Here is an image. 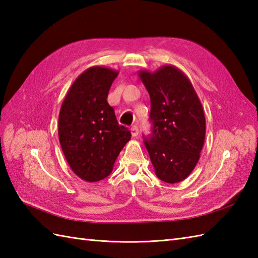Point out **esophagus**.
Masks as SVG:
<instances>
[{
  "label": "esophagus",
  "mask_w": 258,
  "mask_h": 258,
  "mask_svg": "<svg viewBox=\"0 0 258 258\" xmlns=\"http://www.w3.org/2000/svg\"><path fill=\"white\" fill-rule=\"evenodd\" d=\"M131 133H132L133 138H136V136L139 135V127L136 125L132 126V128H131Z\"/></svg>",
  "instance_id": "34e87169"
}]
</instances>
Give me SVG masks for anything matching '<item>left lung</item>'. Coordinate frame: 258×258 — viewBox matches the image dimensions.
<instances>
[{
  "label": "left lung",
  "instance_id": "left-lung-1",
  "mask_svg": "<svg viewBox=\"0 0 258 258\" xmlns=\"http://www.w3.org/2000/svg\"><path fill=\"white\" fill-rule=\"evenodd\" d=\"M151 98V138L145 146L156 176L182 182L193 172L204 146V108L189 79L174 65L139 71Z\"/></svg>",
  "mask_w": 258,
  "mask_h": 258
}]
</instances>
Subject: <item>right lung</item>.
Segmentation results:
<instances>
[{"label":"right lung","mask_w":258,"mask_h":258,"mask_svg":"<svg viewBox=\"0 0 258 258\" xmlns=\"http://www.w3.org/2000/svg\"><path fill=\"white\" fill-rule=\"evenodd\" d=\"M116 70L92 67L69 89L58 115V139L71 169L85 182L111 174L131 132L118 125L107 94Z\"/></svg>","instance_id":"add662e5"}]
</instances>
